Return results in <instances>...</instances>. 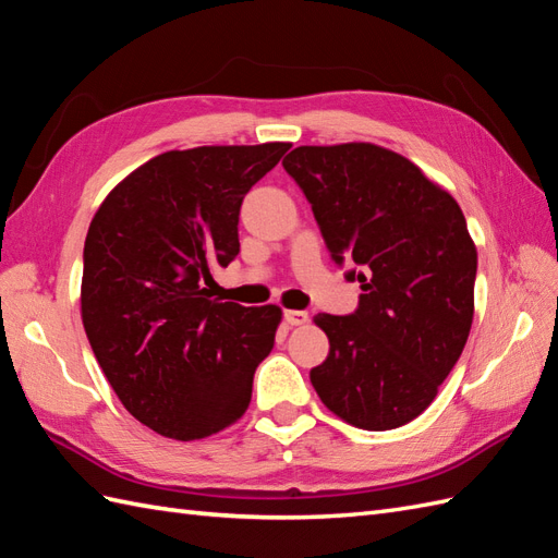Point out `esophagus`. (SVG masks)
<instances>
[{"label":"esophagus","instance_id":"esophagus-1","mask_svg":"<svg viewBox=\"0 0 558 558\" xmlns=\"http://www.w3.org/2000/svg\"><path fill=\"white\" fill-rule=\"evenodd\" d=\"M284 320H288V325H306L308 313L306 311H284Z\"/></svg>","mask_w":558,"mask_h":558}]
</instances>
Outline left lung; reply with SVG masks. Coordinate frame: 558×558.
<instances>
[{
    "mask_svg": "<svg viewBox=\"0 0 558 558\" xmlns=\"http://www.w3.org/2000/svg\"><path fill=\"white\" fill-rule=\"evenodd\" d=\"M325 245L361 282L351 316L318 313L330 339L311 369L320 401L365 432L398 428L432 405L474 320L476 245L454 197L408 157L375 143L299 146L282 160Z\"/></svg>",
    "mask_w": 558,
    "mask_h": 558,
    "instance_id": "1",
    "label": "left lung"
}]
</instances>
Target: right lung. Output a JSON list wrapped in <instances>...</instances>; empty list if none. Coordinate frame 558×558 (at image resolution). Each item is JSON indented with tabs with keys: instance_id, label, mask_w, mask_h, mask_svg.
Here are the masks:
<instances>
[{
	"instance_id": "obj_1",
	"label": "right lung",
	"mask_w": 558,
	"mask_h": 558,
	"mask_svg": "<svg viewBox=\"0 0 558 558\" xmlns=\"http://www.w3.org/2000/svg\"><path fill=\"white\" fill-rule=\"evenodd\" d=\"M290 143L169 150L108 193L84 240L82 323L112 391L174 440L223 432L250 405L280 306L211 299L238 252L242 197Z\"/></svg>"
}]
</instances>
